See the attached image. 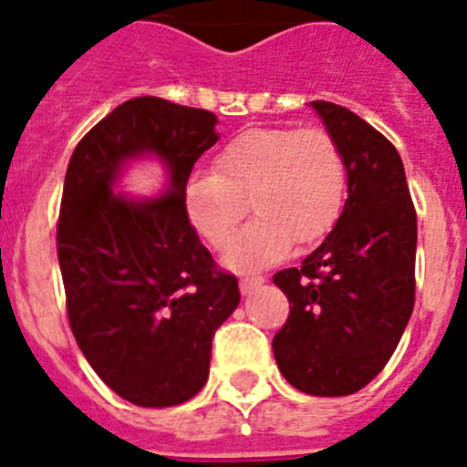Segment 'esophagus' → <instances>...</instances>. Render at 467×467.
Segmentation results:
<instances>
[{
	"instance_id": "esophagus-1",
	"label": "esophagus",
	"mask_w": 467,
	"mask_h": 467,
	"mask_svg": "<svg viewBox=\"0 0 467 467\" xmlns=\"http://www.w3.org/2000/svg\"><path fill=\"white\" fill-rule=\"evenodd\" d=\"M264 283H266V278H264V275H244V278L240 280L242 295L254 293V290H256L259 285H264Z\"/></svg>"
}]
</instances>
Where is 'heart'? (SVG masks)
Here are the masks:
<instances>
[{"instance_id": "b5f03b06", "label": "heart", "mask_w": 467, "mask_h": 467, "mask_svg": "<svg viewBox=\"0 0 467 467\" xmlns=\"http://www.w3.org/2000/svg\"><path fill=\"white\" fill-rule=\"evenodd\" d=\"M345 162L324 129L254 127L225 143L213 174L184 184V213L201 240L225 252L246 213L256 211L225 264L237 271L283 259L293 242L312 244L338 221Z\"/></svg>"}]
</instances>
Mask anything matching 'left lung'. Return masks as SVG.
<instances>
[{
  "label": "left lung",
  "instance_id": "8db88e82",
  "mask_svg": "<svg viewBox=\"0 0 467 467\" xmlns=\"http://www.w3.org/2000/svg\"><path fill=\"white\" fill-rule=\"evenodd\" d=\"M312 109L340 148L348 199L302 266L273 275L290 299L273 355L297 391L350 396L384 369L410 321L418 215L393 143L340 105Z\"/></svg>",
  "mask_w": 467,
  "mask_h": 467
}]
</instances>
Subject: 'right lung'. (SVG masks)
<instances>
[{"label": "right lung", "instance_id": "right-lung-1", "mask_svg": "<svg viewBox=\"0 0 467 467\" xmlns=\"http://www.w3.org/2000/svg\"><path fill=\"white\" fill-rule=\"evenodd\" d=\"M218 117L143 96L122 102L71 155L57 227L67 312L83 358L141 408H170L203 389L218 326L240 305L237 278L184 213V184L221 136ZM166 170L155 197L117 192L128 165Z\"/></svg>", "mask_w": 467, "mask_h": 467}]
</instances>
